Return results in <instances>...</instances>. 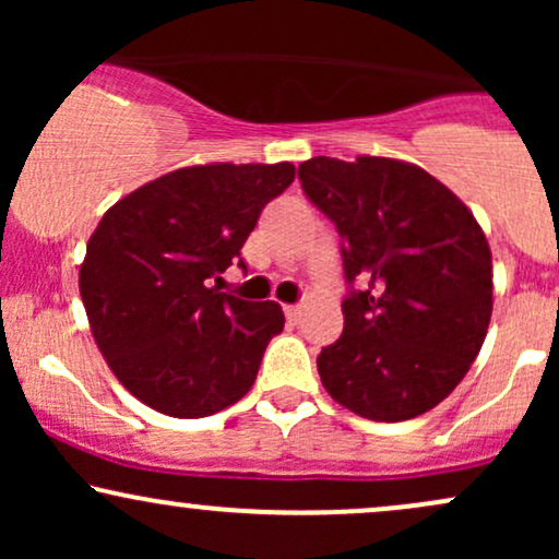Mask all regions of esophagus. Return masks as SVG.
<instances>
[{"instance_id": "obj_1", "label": "esophagus", "mask_w": 559, "mask_h": 559, "mask_svg": "<svg viewBox=\"0 0 559 559\" xmlns=\"http://www.w3.org/2000/svg\"><path fill=\"white\" fill-rule=\"evenodd\" d=\"M284 312H286V318L292 320V323H297V320L301 318V307L299 305H286Z\"/></svg>"}]
</instances>
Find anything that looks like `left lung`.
<instances>
[{"mask_svg":"<svg viewBox=\"0 0 559 559\" xmlns=\"http://www.w3.org/2000/svg\"><path fill=\"white\" fill-rule=\"evenodd\" d=\"M310 202L342 236L344 333L318 357L342 407L378 423L418 418L452 394L491 320V249L463 199L418 165L312 157Z\"/></svg>","mask_w":559,"mask_h":559,"instance_id":"obj_1","label":"left lung"}]
</instances>
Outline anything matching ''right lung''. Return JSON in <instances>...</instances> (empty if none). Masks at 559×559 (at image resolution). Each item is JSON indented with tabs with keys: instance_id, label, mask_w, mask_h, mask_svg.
<instances>
[{
	"instance_id": "right-lung-1",
	"label": "right lung",
	"mask_w": 559,
	"mask_h": 559,
	"mask_svg": "<svg viewBox=\"0 0 559 559\" xmlns=\"http://www.w3.org/2000/svg\"><path fill=\"white\" fill-rule=\"evenodd\" d=\"M294 173L292 163L191 165L126 194L99 221L81 299L102 357L146 407L207 418L252 389L284 310L217 292L210 278L241 258Z\"/></svg>"
}]
</instances>
